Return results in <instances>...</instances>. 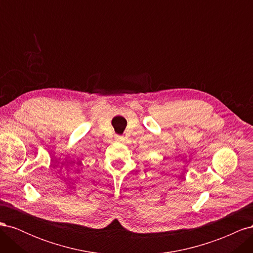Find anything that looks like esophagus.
Returning <instances> with one entry per match:
<instances>
[{
    "mask_svg": "<svg viewBox=\"0 0 253 253\" xmlns=\"http://www.w3.org/2000/svg\"><path fill=\"white\" fill-rule=\"evenodd\" d=\"M115 138H116V140H118V141H124V137H122V136L117 135L116 137H115Z\"/></svg>",
    "mask_w": 253,
    "mask_h": 253,
    "instance_id": "obj_1",
    "label": "esophagus"
}]
</instances>
